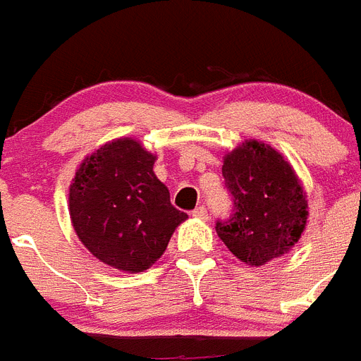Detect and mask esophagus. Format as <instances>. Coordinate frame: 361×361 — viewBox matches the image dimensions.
<instances>
[{
	"label": "esophagus",
	"instance_id": "esophagus-1",
	"mask_svg": "<svg viewBox=\"0 0 361 361\" xmlns=\"http://www.w3.org/2000/svg\"><path fill=\"white\" fill-rule=\"evenodd\" d=\"M192 216H194V218H199V220H204V218H207V209H204L203 204H201V207H197V209H194L192 210Z\"/></svg>",
	"mask_w": 361,
	"mask_h": 361
}]
</instances>
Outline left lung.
<instances>
[{
    "instance_id": "obj_1",
    "label": "left lung",
    "mask_w": 361,
    "mask_h": 361,
    "mask_svg": "<svg viewBox=\"0 0 361 361\" xmlns=\"http://www.w3.org/2000/svg\"><path fill=\"white\" fill-rule=\"evenodd\" d=\"M233 212L216 221L229 252L261 267L295 246L307 221V201L295 169L270 145L244 141L224 158Z\"/></svg>"
}]
</instances>
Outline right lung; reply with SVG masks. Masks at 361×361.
Returning <instances> with one entry per match:
<instances>
[{
    "mask_svg": "<svg viewBox=\"0 0 361 361\" xmlns=\"http://www.w3.org/2000/svg\"><path fill=\"white\" fill-rule=\"evenodd\" d=\"M157 157L121 137L80 164L68 188L72 227L94 257L123 272H143L166 252L188 214L169 201L152 171Z\"/></svg>",
    "mask_w": 361,
    "mask_h": 361,
    "instance_id": "obj_1",
    "label": "right lung"
}]
</instances>
